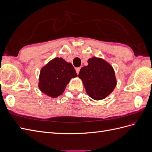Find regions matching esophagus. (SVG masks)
<instances>
[{"instance_id": "obj_1", "label": "esophagus", "mask_w": 152, "mask_h": 152, "mask_svg": "<svg viewBox=\"0 0 152 152\" xmlns=\"http://www.w3.org/2000/svg\"><path fill=\"white\" fill-rule=\"evenodd\" d=\"M75 70H76V72H77V75H78V74H79V72H80V68H77L75 69Z\"/></svg>"}]
</instances>
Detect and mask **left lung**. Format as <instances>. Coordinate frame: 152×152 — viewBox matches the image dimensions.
Returning <instances> with one entry per match:
<instances>
[{
  "mask_svg": "<svg viewBox=\"0 0 152 152\" xmlns=\"http://www.w3.org/2000/svg\"><path fill=\"white\" fill-rule=\"evenodd\" d=\"M88 65L80 70L87 94L94 100H102L111 94L117 85L114 69L110 64L101 58L94 56L87 61Z\"/></svg>",
  "mask_w": 152,
  "mask_h": 152,
  "instance_id": "obj_1",
  "label": "left lung"
}]
</instances>
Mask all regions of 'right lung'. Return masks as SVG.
<instances>
[{
	"label": "right lung",
	"mask_w": 152,
	"mask_h": 152,
	"mask_svg": "<svg viewBox=\"0 0 152 152\" xmlns=\"http://www.w3.org/2000/svg\"><path fill=\"white\" fill-rule=\"evenodd\" d=\"M76 77L77 74L71 63L56 57L41 68L39 89L50 98H57L63 93L72 78Z\"/></svg>",
	"instance_id": "1"
}]
</instances>
